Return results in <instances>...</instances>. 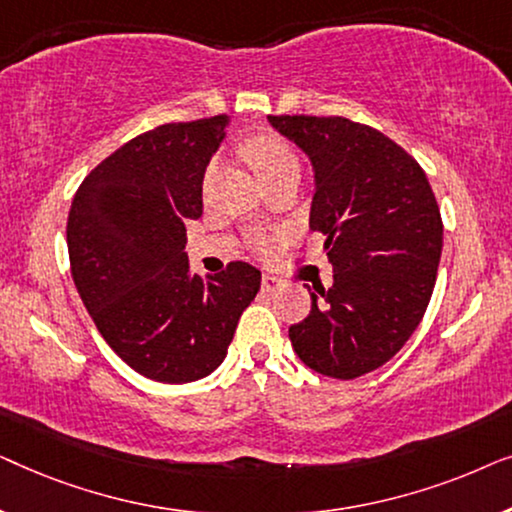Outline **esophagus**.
Here are the masks:
<instances>
[{"mask_svg":"<svg viewBox=\"0 0 512 512\" xmlns=\"http://www.w3.org/2000/svg\"><path fill=\"white\" fill-rule=\"evenodd\" d=\"M279 284H282V279H277L275 275H270V272H265V275L261 277V286H263V291H268V293L275 291Z\"/></svg>","mask_w":512,"mask_h":512,"instance_id":"34e87169","label":"esophagus"}]
</instances>
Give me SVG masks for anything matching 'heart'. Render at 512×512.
<instances>
[{"mask_svg": "<svg viewBox=\"0 0 512 512\" xmlns=\"http://www.w3.org/2000/svg\"><path fill=\"white\" fill-rule=\"evenodd\" d=\"M244 158L249 160V165L254 167V172L265 181L277 177V174L289 172V170H298V153L291 149L289 144L284 142L279 135H272V132H263V135H254L249 137L247 142L242 144ZM214 165H209L207 170V179L212 177ZM284 230H256L254 235L249 237L251 249L256 251L258 256H270L275 254L279 244L284 242Z\"/></svg>", "mask_w": 512, "mask_h": 512, "instance_id": "b5f03b06", "label": "heart"}]
</instances>
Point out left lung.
Returning <instances> with one entry per match:
<instances>
[{
    "label": "left lung",
    "instance_id": "obj_1",
    "mask_svg": "<svg viewBox=\"0 0 512 512\" xmlns=\"http://www.w3.org/2000/svg\"><path fill=\"white\" fill-rule=\"evenodd\" d=\"M312 160L310 228L326 237L333 286L289 328L300 361L335 380L380 368L422 321L436 286L443 219L415 158L342 116H268ZM310 291V286H307Z\"/></svg>",
    "mask_w": 512,
    "mask_h": 512
}]
</instances>
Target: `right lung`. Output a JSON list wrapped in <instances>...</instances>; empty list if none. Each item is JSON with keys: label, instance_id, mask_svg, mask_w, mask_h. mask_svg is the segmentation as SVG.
Returning a JSON list of instances; mask_svg holds the SVG:
<instances>
[{"label": "right lung", "instance_id": "right-lung-1", "mask_svg": "<svg viewBox=\"0 0 512 512\" xmlns=\"http://www.w3.org/2000/svg\"><path fill=\"white\" fill-rule=\"evenodd\" d=\"M228 116L165 123L102 160L72 200L69 265L107 345L156 382L200 380L221 366L261 289L254 265L191 275L186 221L202 214V177Z\"/></svg>", "mask_w": 512, "mask_h": 512}]
</instances>
